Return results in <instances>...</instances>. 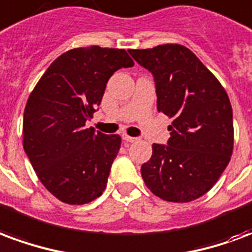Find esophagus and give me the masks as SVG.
<instances>
[{
    "instance_id": "34e87169",
    "label": "esophagus",
    "mask_w": 252,
    "mask_h": 252,
    "mask_svg": "<svg viewBox=\"0 0 252 252\" xmlns=\"http://www.w3.org/2000/svg\"><path fill=\"white\" fill-rule=\"evenodd\" d=\"M121 136H123V139H124V140H126V142H129V143H136L137 140H139V139H137V137L129 136V135H126V133H123V135H121Z\"/></svg>"
}]
</instances>
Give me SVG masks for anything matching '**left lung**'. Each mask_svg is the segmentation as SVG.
<instances>
[{"instance_id": "left-lung-1", "label": "left lung", "mask_w": 252, "mask_h": 252, "mask_svg": "<svg viewBox=\"0 0 252 252\" xmlns=\"http://www.w3.org/2000/svg\"><path fill=\"white\" fill-rule=\"evenodd\" d=\"M153 72L158 112L173 119L167 146L153 144L144 184L159 198L189 202L213 188L231 160L232 106L227 92L189 48L162 44L128 50Z\"/></svg>"}]
</instances>
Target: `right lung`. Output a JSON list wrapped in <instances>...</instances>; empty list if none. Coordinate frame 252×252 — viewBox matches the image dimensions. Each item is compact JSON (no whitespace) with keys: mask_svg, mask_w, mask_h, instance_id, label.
Masks as SVG:
<instances>
[{"mask_svg":"<svg viewBox=\"0 0 252 252\" xmlns=\"http://www.w3.org/2000/svg\"><path fill=\"white\" fill-rule=\"evenodd\" d=\"M126 50L74 48L58 57L30 94L23 120V146L46 189L58 200L82 205L106 188L120 150L119 135L86 128L121 67H132Z\"/></svg>","mask_w":252,"mask_h":252,"instance_id":"1","label":"right lung"}]
</instances>
